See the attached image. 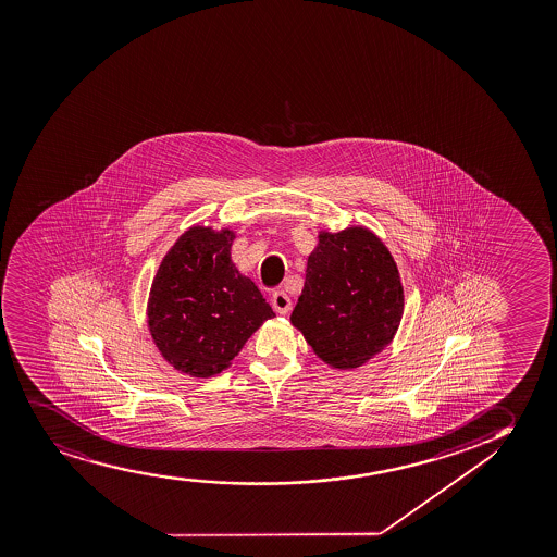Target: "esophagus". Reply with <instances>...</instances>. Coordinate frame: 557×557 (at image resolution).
Listing matches in <instances>:
<instances>
[{
    "instance_id": "obj_1",
    "label": "esophagus",
    "mask_w": 557,
    "mask_h": 557,
    "mask_svg": "<svg viewBox=\"0 0 557 557\" xmlns=\"http://www.w3.org/2000/svg\"><path fill=\"white\" fill-rule=\"evenodd\" d=\"M272 308L280 315H287L288 311H290V298H288L287 293L275 290L274 295H272Z\"/></svg>"
}]
</instances>
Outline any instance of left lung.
Masks as SVG:
<instances>
[{"instance_id": "obj_1", "label": "left lung", "mask_w": 557, "mask_h": 557, "mask_svg": "<svg viewBox=\"0 0 557 557\" xmlns=\"http://www.w3.org/2000/svg\"><path fill=\"white\" fill-rule=\"evenodd\" d=\"M404 315V287L385 244L364 227L321 233L290 323L319 358L358 368L385 349Z\"/></svg>"}]
</instances>
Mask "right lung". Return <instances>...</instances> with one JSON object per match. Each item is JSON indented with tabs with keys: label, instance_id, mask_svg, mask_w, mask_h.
<instances>
[{
	"label": "right lung",
	"instance_id": "obj_1",
	"mask_svg": "<svg viewBox=\"0 0 557 557\" xmlns=\"http://www.w3.org/2000/svg\"><path fill=\"white\" fill-rule=\"evenodd\" d=\"M233 240L228 228H189L151 283V337L169 364L193 377L228 368L255 330L275 315L231 261Z\"/></svg>",
	"mask_w": 557,
	"mask_h": 557
}]
</instances>
